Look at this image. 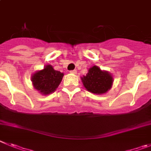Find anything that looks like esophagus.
Wrapping results in <instances>:
<instances>
[{"mask_svg":"<svg viewBox=\"0 0 151 151\" xmlns=\"http://www.w3.org/2000/svg\"><path fill=\"white\" fill-rule=\"evenodd\" d=\"M70 73H71V74H76V70H70Z\"/></svg>","mask_w":151,"mask_h":151,"instance_id":"esophagus-1","label":"esophagus"}]
</instances>
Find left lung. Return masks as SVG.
Here are the masks:
<instances>
[{"instance_id":"obj_1","label":"left lung","mask_w":151,"mask_h":151,"mask_svg":"<svg viewBox=\"0 0 151 151\" xmlns=\"http://www.w3.org/2000/svg\"><path fill=\"white\" fill-rule=\"evenodd\" d=\"M83 85L88 91L96 94L106 93L112 85V76L108 72L102 71L96 66L89 69L86 76L81 78Z\"/></svg>"}]
</instances>
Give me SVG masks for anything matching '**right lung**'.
Returning a JSON list of instances; mask_svg holds the SVG:
<instances>
[{"mask_svg":"<svg viewBox=\"0 0 151 151\" xmlns=\"http://www.w3.org/2000/svg\"><path fill=\"white\" fill-rule=\"evenodd\" d=\"M63 73L57 71L51 65H47L43 70L33 75L32 82L34 87L42 94H50L60 85Z\"/></svg>","mask_w":151,"mask_h":151,"instance_id":"1","label":"right lung"}]
</instances>
